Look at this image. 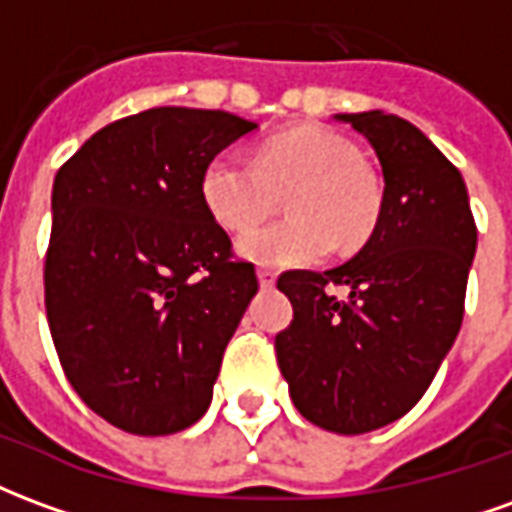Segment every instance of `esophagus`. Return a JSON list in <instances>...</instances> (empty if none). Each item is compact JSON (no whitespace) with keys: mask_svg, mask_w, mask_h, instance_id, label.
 Masks as SVG:
<instances>
[{"mask_svg":"<svg viewBox=\"0 0 512 512\" xmlns=\"http://www.w3.org/2000/svg\"><path fill=\"white\" fill-rule=\"evenodd\" d=\"M257 279H260V288H274L277 271L274 268H257Z\"/></svg>","mask_w":512,"mask_h":512,"instance_id":"esophagus-1","label":"esophagus"}]
</instances>
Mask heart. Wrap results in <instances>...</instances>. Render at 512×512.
Masks as SVG:
<instances>
[{"instance_id": "1", "label": "heart", "mask_w": 512, "mask_h": 512, "mask_svg": "<svg viewBox=\"0 0 512 512\" xmlns=\"http://www.w3.org/2000/svg\"><path fill=\"white\" fill-rule=\"evenodd\" d=\"M205 208L227 230L263 222L288 197L290 219L249 230L238 252L260 266H307L332 252L334 241L356 249L376 233L384 189L351 139L329 128H293L257 147L255 161L219 153L202 169Z\"/></svg>"}]
</instances>
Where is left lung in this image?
Masks as SVG:
<instances>
[{
    "label": "left lung",
    "instance_id": "1",
    "mask_svg": "<svg viewBox=\"0 0 512 512\" xmlns=\"http://www.w3.org/2000/svg\"><path fill=\"white\" fill-rule=\"evenodd\" d=\"M376 150L384 208L362 252L329 271H285L293 321L274 340L293 406L332 433H370L428 392L463 321L477 246L458 169L397 115H340ZM334 287H345L340 300Z\"/></svg>",
    "mask_w": 512,
    "mask_h": 512
}]
</instances>
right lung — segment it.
I'll list each match as a JSON object with an SVG mask.
<instances>
[{"label":"right lung","instance_id":"add662e5","mask_svg":"<svg viewBox=\"0 0 512 512\" xmlns=\"http://www.w3.org/2000/svg\"><path fill=\"white\" fill-rule=\"evenodd\" d=\"M255 128L219 109L156 106L101 128L54 178L51 340L76 395L126 433H178L211 403L257 274L233 255L200 180Z\"/></svg>","mask_w":512,"mask_h":512}]
</instances>
